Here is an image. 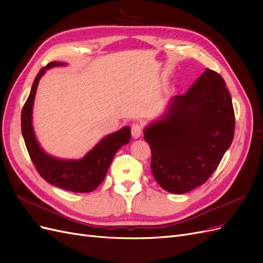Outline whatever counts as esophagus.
Instances as JSON below:
<instances>
[{"label": "esophagus", "mask_w": 263, "mask_h": 263, "mask_svg": "<svg viewBox=\"0 0 263 263\" xmlns=\"http://www.w3.org/2000/svg\"><path fill=\"white\" fill-rule=\"evenodd\" d=\"M142 134V126L139 123H134L132 125V136L134 138H139Z\"/></svg>", "instance_id": "esophagus-1"}]
</instances>
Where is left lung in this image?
<instances>
[{
    "mask_svg": "<svg viewBox=\"0 0 263 263\" xmlns=\"http://www.w3.org/2000/svg\"><path fill=\"white\" fill-rule=\"evenodd\" d=\"M235 133V112L224 79L206 69L185 94L145 129L150 168L163 190L183 194L200 186L217 169Z\"/></svg>",
    "mask_w": 263,
    "mask_h": 263,
    "instance_id": "obj_1",
    "label": "left lung"
}]
</instances>
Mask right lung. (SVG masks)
Wrapping results in <instances>:
<instances>
[{
  "label": "right lung",
  "instance_id": "obj_1",
  "mask_svg": "<svg viewBox=\"0 0 263 263\" xmlns=\"http://www.w3.org/2000/svg\"><path fill=\"white\" fill-rule=\"evenodd\" d=\"M61 65L63 63L52 61L42 68L36 76L29 97L22 109V134L31 161L43 179L52 185L71 192H92L104 180L117 150L130 140V128L126 126L108 135L80 160H60L45 154L38 145L31 126V109L39 79L47 69Z\"/></svg>",
  "mask_w": 263,
  "mask_h": 263
}]
</instances>
